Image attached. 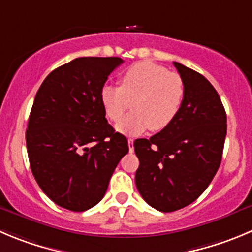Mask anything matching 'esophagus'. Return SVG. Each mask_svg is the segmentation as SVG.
Returning <instances> with one entry per match:
<instances>
[{"label": "esophagus", "instance_id": "obj_1", "mask_svg": "<svg viewBox=\"0 0 252 252\" xmlns=\"http://www.w3.org/2000/svg\"><path fill=\"white\" fill-rule=\"evenodd\" d=\"M128 148H130V151H133V140L132 138H128Z\"/></svg>", "mask_w": 252, "mask_h": 252}]
</instances>
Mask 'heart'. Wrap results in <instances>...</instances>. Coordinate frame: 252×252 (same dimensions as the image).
<instances>
[{"label": "heart", "instance_id": "b5f03b06", "mask_svg": "<svg viewBox=\"0 0 252 252\" xmlns=\"http://www.w3.org/2000/svg\"><path fill=\"white\" fill-rule=\"evenodd\" d=\"M184 94L186 86L178 73L152 62H140L122 73L120 86H102L100 101L111 121H119L132 102L133 112L116 125V130L136 136L148 128L168 127L181 111Z\"/></svg>", "mask_w": 252, "mask_h": 252}]
</instances>
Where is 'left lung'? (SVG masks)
I'll use <instances>...</instances> for the list:
<instances>
[{
  "label": "left lung",
  "instance_id": "left-lung-1",
  "mask_svg": "<svg viewBox=\"0 0 252 252\" xmlns=\"http://www.w3.org/2000/svg\"><path fill=\"white\" fill-rule=\"evenodd\" d=\"M186 94L168 127L133 142L140 166L136 187L148 205L176 212L198 199L214 178L226 137V112L202 74L173 62Z\"/></svg>",
  "mask_w": 252,
  "mask_h": 252
}]
</instances>
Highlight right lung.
<instances>
[{
	"instance_id": "right-lung-1",
	"label": "right lung",
	"mask_w": 252,
	"mask_h": 252,
	"mask_svg": "<svg viewBox=\"0 0 252 252\" xmlns=\"http://www.w3.org/2000/svg\"><path fill=\"white\" fill-rule=\"evenodd\" d=\"M81 57L54 69L35 95L27 131L28 158L38 186L59 207L85 212L104 198L127 138L105 117L100 92L122 63Z\"/></svg>"
}]
</instances>
